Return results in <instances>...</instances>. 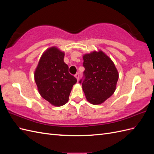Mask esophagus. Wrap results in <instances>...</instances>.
Returning a JSON list of instances; mask_svg holds the SVG:
<instances>
[{
	"instance_id": "34e87169",
	"label": "esophagus",
	"mask_w": 154,
	"mask_h": 154,
	"mask_svg": "<svg viewBox=\"0 0 154 154\" xmlns=\"http://www.w3.org/2000/svg\"><path fill=\"white\" fill-rule=\"evenodd\" d=\"M75 77H76V78L77 79V80H79V77H80V74H79V73H76V74H75Z\"/></svg>"
}]
</instances>
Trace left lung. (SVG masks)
Returning a JSON list of instances; mask_svg holds the SVG:
<instances>
[{
    "label": "left lung",
    "instance_id": "8db88e82",
    "mask_svg": "<svg viewBox=\"0 0 154 154\" xmlns=\"http://www.w3.org/2000/svg\"><path fill=\"white\" fill-rule=\"evenodd\" d=\"M85 78L81 80L87 100L93 105H100L114 94L119 74L114 62L102 51L83 56Z\"/></svg>",
    "mask_w": 154,
    "mask_h": 154
}]
</instances>
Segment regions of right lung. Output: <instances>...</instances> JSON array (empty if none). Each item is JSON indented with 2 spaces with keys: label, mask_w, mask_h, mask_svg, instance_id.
Segmentation results:
<instances>
[{
  "label": "right lung",
  "mask_w": 154,
  "mask_h": 154,
  "mask_svg": "<svg viewBox=\"0 0 154 154\" xmlns=\"http://www.w3.org/2000/svg\"><path fill=\"white\" fill-rule=\"evenodd\" d=\"M65 53L57 47L46 49L39 60L35 73V81L40 96L56 106L69 100L76 78L69 73V67L63 62Z\"/></svg>",
  "instance_id": "obj_1"
}]
</instances>
